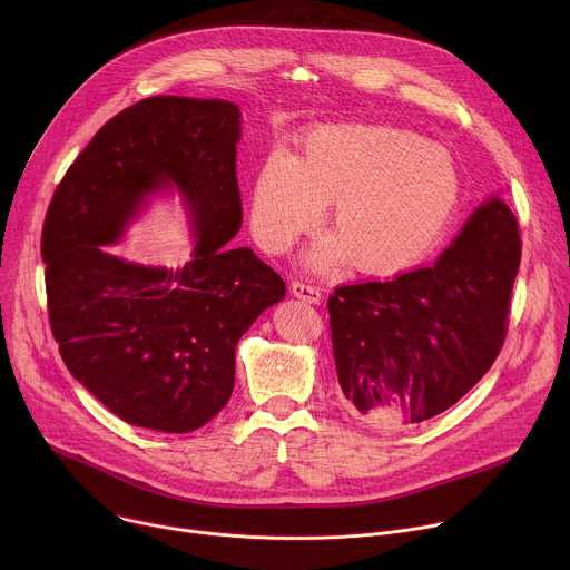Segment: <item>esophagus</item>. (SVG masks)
Here are the masks:
<instances>
[{"mask_svg": "<svg viewBox=\"0 0 570 570\" xmlns=\"http://www.w3.org/2000/svg\"><path fill=\"white\" fill-rule=\"evenodd\" d=\"M291 293H293L297 299H304V302H308V304H320V299H322V293H320L315 286L304 284V282H293V284H291Z\"/></svg>", "mask_w": 570, "mask_h": 570, "instance_id": "obj_1", "label": "esophagus"}]
</instances>
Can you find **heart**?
Masks as SVG:
<instances>
[{
    "instance_id": "obj_1",
    "label": "heart",
    "mask_w": 570,
    "mask_h": 570,
    "mask_svg": "<svg viewBox=\"0 0 570 570\" xmlns=\"http://www.w3.org/2000/svg\"><path fill=\"white\" fill-rule=\"evenodd\" d=\"M453 155L415 132L372 124H327L299 139L297 155L273 153L257 176L250 225L259 246L286 253L330 205L336 240L320 264L394 275L424 259L458 209Z\"/></svg>"
}]
</instances>
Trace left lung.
<instances>
[{
	"label": "left lung",
	"instance_id": "8db88e82",
	"mask_svg": "<svg viewBox=\"0 0 570 570\" xmlns=\"http://www.w3.org/2000/svg\"><path fill=\"white\" fill-rule=\"evenodd\" d=\"M519 264L517 218L494 196L433 266L336 288L327 308L347 413L399 431L451 409L505 343Z\"/></svg>",
	"mask_w": 570,
	"mask_h": 570
}]
</instances>
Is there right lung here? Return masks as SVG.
I'll list each match as a JSON object with an SVG mask.
<instances>
[{"label":"right lung","mask_w":570,"mask_h":570,"mask_svg":"<svg viewBox=\"0 0 570 570\" xmlns=\"http://www.w3.org/2000/svg\"><path fill=\"white\" fill-rule=\"evenodd\" d=\"M240 112L220 99L150 97L112 117L53 191L42 227L47 311L60 356L119 420L189 433L234 387V350L286 295L284 279L240 227ZM176 186L195 214L197 246L180 272L108 256L145 196Z\"/></svg>","instance_id":"right-lung-1"}]
</instances>
